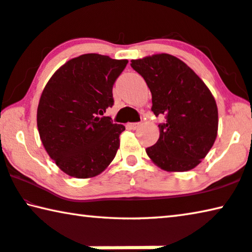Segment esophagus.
Masks as SVG:
<instances>
[{
    "instance_id": "34e87169",
    "label": "esophagus",
    "mask_w": 252,
    "mask_h": 252,
    "mask_svg": "<svg viewBox=\"0 0 252 252\" xmlns=\"http://www.w3.org/2000/svg\"><path fill=\"white\" fill-rule=\"evenodd\" d=\"M141 126V123H130L128 124V127L130 129H137Z\"/></svg>"
}]
</instances>
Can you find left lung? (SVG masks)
<instances>
[{
	"label": "left lung",
	"instance_id": "1",
	"mask_svg": "<svg viewBox=\"0 0 252 252\" xmlns=\"http://www.w3.org/2000/svg\"><path fill=\"white\" fill-rule=\"evenodd\" d=\"M130 66L148 84L154 115L165 116L158 142L146 149L148 156L165 171L193 169L218 136V106L210 89L187 64L169 54L133 60Z\"/></svg>",
	"mask_w": 252,
	"mask_h": 252
}]
</instances>
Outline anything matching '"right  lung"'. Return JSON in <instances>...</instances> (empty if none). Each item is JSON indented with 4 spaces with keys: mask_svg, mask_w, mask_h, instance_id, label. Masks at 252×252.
<instances>
[{
    "mask_svg": "<svg viewBox=\"0 0 252 252\" xmlns=\"http://www.w3.org/2000/svg\"><path fill=\"white\" fill-rule=\"evenodd\" d=\"M127 63L84 54L66 62L46 84L38 131L48 156L66 175L95 177L114 160L125 126L101 115L114 104V83Z\"/></svg>",
    "mask_w": 252,
    "mask_h": 252,
    "instance_id": "1",
    "label": "right lung"
}]
</instances>
